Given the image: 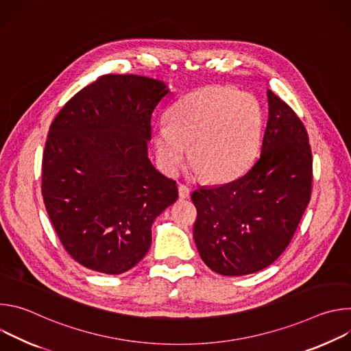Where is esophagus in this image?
<instances>
[{"label": "esophagus", "mask_w": 351, "mask_h": 351, "mask_svg": "<svg viewBox=\"0 0 351 351\" xmlns=\"http://www.w3.org/2000/svg\"><path fill=\"white\" fill-rule=\"evenodd\" d=\"M178 190H179V197H180L182 199L190 197V187H189L187 184H179Z\"/></svg>", "instance_id": "1"}]
</instances>
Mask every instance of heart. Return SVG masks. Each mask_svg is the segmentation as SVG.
<instances>
[{"label":"heart","mask_w":351,"mask_h":351,"mask_svg":"<svg viewBox=\"0 0 351 351\" xmlns=\"http://www.w3.org/2000/svg\"><path fill=\"white\" fill-rule=\"evenodd\" d=\"M263 111L257 98L228 86L199 88L172 106L154 129L157 160L175 173L189 156L208 180L232 182L257 158Z\"/></svg>","instance_id":"1"}]
</instances>
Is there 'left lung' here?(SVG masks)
Listing matches in <instances>:
<instances>
[{
  "label": "left lung",
  "mask_w": 351,
  "mask_h": 351,
  "mask_svg": "<svg viewBox=\"0 0 351 351\" xmlns=\"http://www.w3.org/2000/svg\"><path fill=\"white\" fill-rule=\"evenodd\" d=\"M261 156L241 178L199 187L193 228L210 269L241 276L269 267L289 245L311 197L313 154L304 125L271 90Z\"/></svg>",
  "instance_id": "left-lung-1"
}]
</instances>
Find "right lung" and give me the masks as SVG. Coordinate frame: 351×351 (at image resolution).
Masks as SVG:
<instances>
[{
  "label": "right lung",
  "instance_id": "right-lung-1",
  "mask_svg": "<svg viewBox=\"0 0 351 351\" xmlns=\"http://www.w3.org/2000/svg\"><path fill=\"white\" fill-rule=\"evenodd\" d=\"M167 83L104 75L76 93L49 126L43 154L45 210L66 252L107 275L132 269L156 218L178 199L148 158L152 114Z\"/></svg>",
  "mask_w": 351,
  "mask_h": 351
}]
</instances>
